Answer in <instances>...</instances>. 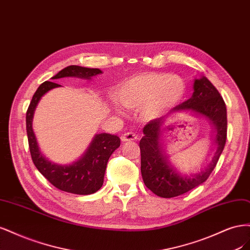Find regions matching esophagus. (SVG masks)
Masks as SVG:
<instances>
[{"label": "esophagus", "mask_w": 250, "mask_h": 250, "mask_svg": "<svg viewBox=\"0 0 250 250\" xmlns=\"http://www.w3.org/2000/svg\"><path fill=\"white\" fill-rule=\"evenodd\" d=\"M137 139H138V136H137L135 133H132V132H127V133H125L122 136V140L124 142L134 141V140H137Z\"/></svg>", "instance_id": "34e87169"}]
</instances>
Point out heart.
I'll return each mask as SVG.
<instances>
[{
  "label": "heart",
  "mask_w": 250,
  "mask_h": 250,
  "mask_svg": "<svg viewBox=\"0 0 250 250\" xmlns=\"http://www.w3.org/2000/svg\"><path fill=\"white\" fill-rule=\"evenodd\" d=\"M187 87L178 75L143 72L127 78L115 89V99L123 106L141 108L144 118L163 117L184 101Z\"/></svg>",
  "instance_id": "b5f03b06"
}]
</instances>
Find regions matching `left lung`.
I'll return each instance as SVG.
<instances>
[{
    "label": "left lung",
    "mask_w": 250,
    "mask_h": 250,
    "mask_svg": "<svg viewBox=\"0 0 250 250\" xmlns=\"http://www.w3.org/2000/svg\"><path fill=\"white\" fill-rule=\"evenodd\" d=\"M194 92L191 98L173 109V113H190L206 118L214 130L216 151L205 169L194 174H184L168 159L163 147V118L155 119L143 127L139 146L141 152V174L146 186L156 195L164 198L184 194L207 181L218 162L227 141V107L220 93L208 80L201 76L194 80Z\"/></svg>",
    "instance_id": "left-lung-1"
}]
</instances>
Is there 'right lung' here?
Listing matches in <instances>:
<instances>
[{"mask_svg":"<svg viewBox=\"0 0 250 250\" xmlns=\"http://www.w3.org/2000/svg\"><path fill=\"white\" fill-rule=\"evenodd\" d=\"M102 74L99 68H88L78 65H69L60 70L52 79L57 80L66 77H76L90 80L92 77ZM61 85L45 81L38 87L30 103L26 115L27 135L32 160L44 178L59 190L79 195H88L101 189L104 183V171L108 160L114 150L120 146V139L116 135L107 133L96 134L89 146L77 161L63 165L54 163L40 151L36 136L33 131V116L39 103L47 91Z\"/></svg>","mask_w":250,"mask_h":250,"instance_id":"right-lung-1","label":"right lung"}]
</instances>
